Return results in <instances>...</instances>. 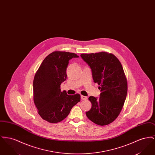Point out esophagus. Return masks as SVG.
I'll return each mask as SVG.
<instances>
[{
	"instance_id": "obj_1",
	"label": "esophagus",
	"mask_w": 155,
	"mask_h": 155,
	"mask_svg": "<svg viewBox=\"0 0 155 155\" xmlns=\"http://www.w3.org/2000/svg\"><path fill=\"white\" fill-rule=\"evenodd\" d=\"M81 100H86L87 99V97L85 96H83V95H81Z\"/></svg>"
}]
</instances>
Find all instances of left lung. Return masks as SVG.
Returning <instances> with one entry per match:
<instances>
[{"label":"left lung","instance_id":"left-lung-1","mask_svg":"<svg viewBox=\"0 0 155 155\" xmlns=\"http://www.w3.org/2000/svg\"><path fill=\"white\" fill-rule=\"evenodd\" d=\"M81 57L91 69L94 82L100 85L101 92L98 99L89 97L92 107L86 115L97 125H107L118 117L127 94L123 67L114 55L107 52L83 53Z\"/></svg>","mask_w":155,"mask_h":155}]
</instances>
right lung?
Listing matches in <instances>:
<instances>
[{"mask_svg": "<svg viewBox=\"0 0 155 155\" xmlns=\"http://www.w3.org/2000/svg\"><path fill=\"white\" fill-rule=\"evenodd\" d=\"M77 58L73 53L52 52L45 58L34 77V102L40 116L51 123L66 118L80 101L79 94L69 95L60 89V85L66 80L68 61Z\"/></svg>", "mask_w": 155, "mask_h": 155, "instance_id": "obj_1", "label": "right lung"}]
</instances>
